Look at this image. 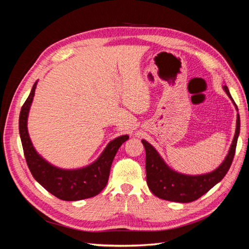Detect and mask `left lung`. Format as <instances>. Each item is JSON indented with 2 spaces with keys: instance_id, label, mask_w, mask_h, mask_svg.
<instances>
[{
  "instance_id": "8db88e82",
  "label": "left lung",
  "mask_w": 249,
  "mask_h": 249,
  "mask_svg": "<svg viewBox=\"0 0 249 249\" xmlns=\"http://www.w3.org/2000/svg\"><path fill=\"white\" fill-rule=\"evenodd\" d=\"M223 88L230 96V99L233 102L228 87L223 86ZM233 104H235V102H233ZM239 133L240 116L238 114L235 137H233L227 158L216 170L201 176H186L173 171L165 164L162 158L157 153V150L147 141L142 140L146 153V182L150 191L159 198L170 201L191 202L198 199L203 194L207 193L211 188H213L217 183H219L224 176L227 175L236 153Z\"/></svg>"
}]
</instances>
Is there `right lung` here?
<instances>
[{
  "label": "right lung",
  "instance_id": "1",
  "mask_svg": "<svg viewBox=\"0 0 249 249\" xmlns=\"http://www.w3.org/2000/svg\"><path fill=\"white\" fill-rule=\"evenodd\" d=\"M36 84L33 85L28 99L22 105L18 122L22 149L30 171L44 189L59 199L74 201L95 196L106 187L113 159L120 145L129 139V136L124 135L111 141L99 159L85 168L63 170L53 166L36 153L27 130L28 113Z\"/></svg>",
  "mask_w": 249,
  "mask_h": 249
}]
</instances>
